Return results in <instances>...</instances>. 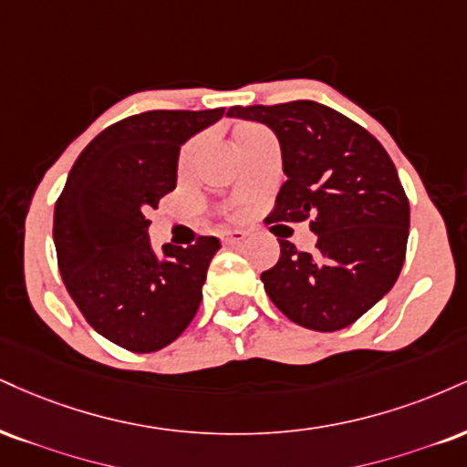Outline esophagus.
I'll return each mask as SVG.
<instances>
[{"label":"esophagus","instance_id":"obj_1","mask_svg":"<svg viewBox=\"0 0 467 467\" xmlns=\"http://www.w3.org/2000/svg\"><path fill=\"white\" fill-rule=\"evenodd\" d=\"M219 239H222L223 245H239L245 239V233L244 230H222Z\"/></svg>","mask_w":467,"mask_h":467}]
</instances>
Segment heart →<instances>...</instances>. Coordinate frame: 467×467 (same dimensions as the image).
<instances>
[{
  "label": "heart",
  "instance_id": "obj_1",
  "mask_svg": "<svg viewBox=\"0 0 467 467\" xmlns=\"http://www.w3.org/2000/svg\"><path fill=\"white\" fill-rule=\"evenodd\" d=\"M263 134H267L265 128L256 126V123H250V121H241L234 126V130H233V143H234V148L241 150L244 145H248L250 141H254V139L263 137ZM198 145H200V139H191V141L184 145L182 151H180V156H178L180 170H187V167L191 165Z\"/></svg>",
  "mask_w": 467,
  "mask_h": 467
}]
</instances>
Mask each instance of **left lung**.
I'll return each instance as SVG.
<instances>
[{
  "instance_id": "left-lung-1",
  "label": "left lung",
  "mask_w": 467,
  "mask_h": 467,
  "mask_svg": "<svg viewBox=\"0 0 467 467\" xmlns=\"http://www.w3.org/2000/svg\"><path fill=\"white\" fill-rule=\"evenodd\" d=\"M230 117L272 128L287 182L269 222H305L316 252L280 241V258L261 274L267 296L291 322L333 333L357 322L400 274L409 200L383 145L346 115L297 99L233 106Z\"/></svg>"
}]
</instances>
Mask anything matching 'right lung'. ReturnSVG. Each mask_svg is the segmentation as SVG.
I'll return each mask as SVG.
<instances>
[{"label":"right lung","instance_id":"1","mask_svg":"<svg viewBox=\"0 0 467 467\" xmlns=\"http://www.w3.org/2000/svg\"><path fill=\"white\" fill-rule=\"evenodd\" d=\"M223 117L148 110L99 132L73 162L54 209L60 276L87 322L130 352H156L198 313L217 237L151 250L145 213L176 189L180 145Z\"/></svg>","mask_w":467,"mask_h":467}]
</instances>
